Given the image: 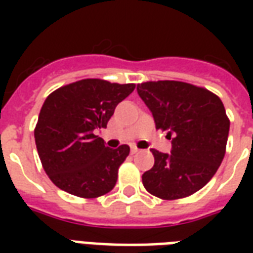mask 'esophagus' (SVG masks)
<instances>
[{
	"instance_id": "esophagus-1",
	"label": "esophagus",
	"mask_w": 253,
	"mask_h": 253,
	"mask_svg": "<svg viewBox=\"0 0 253 253\" xmlns=\"http://www.w3.org/2000/svg\"><path fill=\"white\" fill-rule=\"evenodd\" d=\"M139 152V149L135 148V146H131V154H137Z\"/></svg>"
}]
</instances>
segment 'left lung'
I'll return each instance as SVG.
<instances>
[{
  "label": "left lung",
  "mask_w": 253,
  "mask_h": 253,
  "mask_svg": "<svg viewBox=\"0 0 253 253\" xmlns=\"http://www.w3.org/2000/svg\"><path fill=\"white\" fill-rule=\"evenodd\" d=\"M139 97L153 114L156 128L168 130L170 154L152 149L154 165L143 187L164 201L181 199L206 186L222 163L230 122L210 90L183 81L138 84Z\"/></svg>",
  "instance_id": "obj_1"
}]
</instances>
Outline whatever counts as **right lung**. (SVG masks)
<instances>
[{"mask_svg":"<svg viewBox=\"0 0 253 253\" xmlns=\"http://www.w3.org/2000/svg\"><path fill=\"white\" fill-rule=\"evenodd\" d=\"M134 89L135 84L85 78L47 96L34 134L43 169L58 188L90 199L115 187L130 148H107L94 132L107 127L116 105Z\"/></svg>","mask_w":253,"mask_h":253,"instance_id":"right-lung-1","label":"right lung"}]
</instances>
